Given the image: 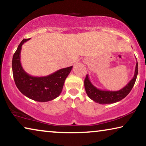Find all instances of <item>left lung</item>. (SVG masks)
<instances>
[{
	"label": "left lung",
	"mask_w": 146,
	"mask_h": 146,
	"mask_svg": "<svg viewBox=\"0 0 146 146\" xmlns=\"http://www.w3.org/2000/svg\"><path fill=\"white\" fill-rule=\"evenodd\" d=\"M138 65L136 62L135 75L133 78L130 80L128 84L123 88L117 90V91H107V90H101L97 88L96 86L92 84L88 77V75H86V77L84 80V88L88 96L94 101L96 103L102 105L105 104L114 103L121 101V99L125 98L131 91L135 83L136 82V77L138 75Z\"/></svg>",
	"instance_id": "obj_1"
}]
</instances>
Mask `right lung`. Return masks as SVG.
Masks as SVG:
<instances>
[{
    "mask_svg": "<svg viewBox=\"0 0 146 146\" xmlns=\"http://www.w3.org/2000/svg\"><path fill=\"white\" fill-rule=\"evenodd\" d=\"M30 39H24L13 56L12 71L16 86L27 98L38 102L53 100L61 94L65 80L73 66L60 69L45 77H33L22 68L21 64V47Z\"/></svg>",
    "mask_w": 146,
    "mask_h": 146,
    "instance_id": "right-lung-1",
    "label": "right lung"
}]
</instances>
